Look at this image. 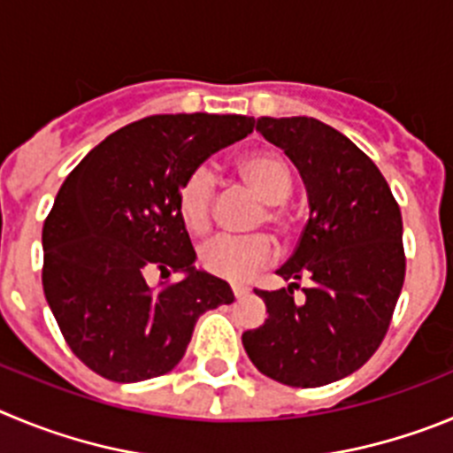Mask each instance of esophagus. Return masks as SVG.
I'll return each mask as SVG.
<instances>
[{
	"instance_id": "34e87169",
	"label": "esophagus",
	"mask_w": 453,
	"mask_h": 453,
	"mask_svg": "<svg viewBox=\"0 0 453 453\" xmlns=\"http://www.w3.org/2000/svg\"><path fill=\"white\" fill-rule=\"evenodd\" d=\"M248 291H250V288H248L246 284H232V293H234L236 297H243Z\"/></svg>"
}]
</instances>
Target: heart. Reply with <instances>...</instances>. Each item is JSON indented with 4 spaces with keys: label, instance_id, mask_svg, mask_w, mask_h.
<instances>
[{
    "label": "heart",
    "instance_id": "obj_1",
    "mask_svg": "<svg viewBox=\"0 0 453 453\" xmlns=\"http://www.w3.org/2000/svg\"><path fill=\"white\" fill-rule=\"evenodd\" d=\"M239 173L268 205L264 211V221L275 232L287 230L288 219L280 205L291 196L293 189L288 166L271 153H252L239 162ZM211 201H214V176L210 169L201 166L185 178L178 191V214L187 230L194 234L210 230ZM268 257H271V243L264 236H250V239L226 234L214 236L198 250V259L205 271L234 282L250 277L257 268L268 262Z\"/></svg>",
    "mask_w": 453,
    "mask_h": 453
}]
</instances>
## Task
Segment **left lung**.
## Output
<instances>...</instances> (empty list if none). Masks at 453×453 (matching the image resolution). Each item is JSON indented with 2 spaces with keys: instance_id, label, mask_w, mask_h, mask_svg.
I'll use <instances>...</instances> for the list:
<instances>
[{
  "instance_id": "obj_1",
  "label": "left lung",
  "mask_w": 453,
  "mask_h": 453,
  "mask_svg": "<svg viewBox=\"0 0 453 453\" xmlns=\"http://www.w3.org/2000/svg\"><path fill=\"white\" fill-rule=\"evenodd\" d=\"M303 178L309 221L277 275L287 288L255 293L268 318L242 341L255 368L280 384L318 388L348 377L377 352L404 284L402 214L388 182L343 133L313 117H259ZM309 276L305 300L292 297Z\"/></svg>"
}]
</instances>
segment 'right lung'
<instances>
[{
	"instance_id": "add662e5",
	"label": "right lung",
	"mask_w": 453,
	"mask_h": 453,
	"mask_svg": "<svg viewBox=\"0 0 453 453\" xmlns=\"http://www.w3.org/2000/svg\"><path fill=\"white\" fill-rule=\"evenodd\" d=\"M243 115H153L89 150L60 187L42 227V287L72 352L101 377L133 384L178 365L198 318L234 300L194 266L178 214L185 178L243 140ZM157 267L176 285L145 282Z\"/></svg>"
}]
</instances>
